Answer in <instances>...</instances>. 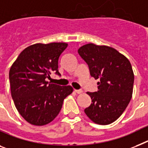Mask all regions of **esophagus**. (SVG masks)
Returning <instances> with one entry per match:
<instances>
[{"instance_id":"1","label":"esophagus","mask_w":148,"mask_h":148,"mask_svg":"<svg viewBox=\"0 0 148 148\" xmlns=\"http://www.w3.org/2000/svg\"><path fill=\"white\" fill-rule=\"evenodd\" d=\"M74 92L77 93V94H81V93L83 92V91L80 90V89H74Z\"/></svg>"}]
</instances>
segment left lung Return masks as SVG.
<instances>
[{"instance_id": "left-lung-1", "label": "left lung", "mask_w": 148, "mask_h": 148, "mask_svg": "<svg viewBox=\"0 0 148 148\" xmlns=\"http://www.w3.org/2000/svg\"><path fill=\"white\" fill-rule=\"evenodd\" d=\"M78 53L87 63L90 75L99 80L98 92H86L92 103L84 112L95 123H112L122 115L132 99L134 73L131 63L108 46L87 43L79 48Z\"/></svg>"}]
</instances>
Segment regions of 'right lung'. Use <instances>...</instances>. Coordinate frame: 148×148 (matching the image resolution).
Instances as JSON below:
<instances>
[{
    "label": "right lung",
    "mask_w": 148,
    "mask_h": 148,
    "mask_svg": "<svg viewBox=\"0 0 148 148\" xmlns=\"http://www.w3.org/2000/svg\"><path fill=\"white\" fill-rule=\"evenodd\" d=\"M66 43H35L22 51L9 73L11 95L21 116L34 126H44L59 114L64 99L71 94V86L47 81L53 72L59 74L60 55Z\"/></svg>",
    "instance_id": "1"
}]
</instances>
